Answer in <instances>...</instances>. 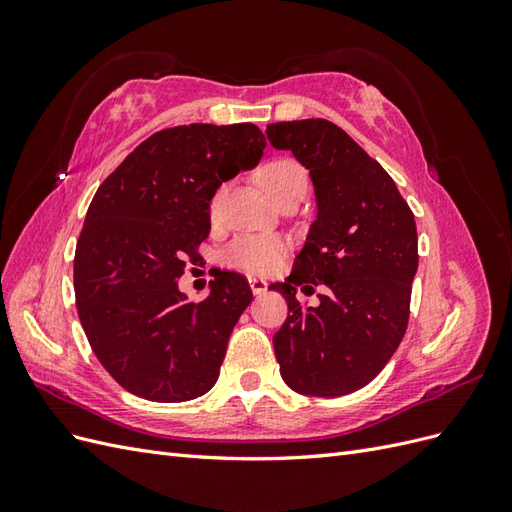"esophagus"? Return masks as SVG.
<instances>
[{
	"mask_svg": "<svg viewBox=\"0 0 512 512\" xmlns=\"http://www.w3.org/2000/svg\"><path fill=\"white\" fill-rule=\"evenodd\" d=\"M267 286H269V284H267L265 280H260V277H250V288H252V292L256 294V297H258V294L265 292Z\"/></svg>",
	"mask_w": 512,
	"mask_h": 512,
	"instance_id": "obj_1",
	"label": "esophagus"
}]
</instances>
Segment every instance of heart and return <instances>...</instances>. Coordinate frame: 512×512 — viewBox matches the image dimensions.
Listing matches in <instances>:
<instances>
[{
    "label": "heart",
    "instance_id": "b5f03b06",
    "mask_svg": "<svg viewBox=\"0 0 512 512\" xmlns=\"http://www.w3.org/2000/svg\"><path fill=\"white\" fill-rule=\"evenodd\" d=\"M260 185L265 192L280 203L286 196L305 192L309 175L301 162H297L290 156H277L267 160L258 170ZM226 196V183L218 185L215 192L209 198V215L215 220L220 215L222 203ZM286 254V241L273 235H243L232 241L224 254L222 260L228 267L243 269L250 273H269L277 265H280Z\"/></svg>",
    "mask_w": 512,
    "mask_h": 512
}]
</instances>
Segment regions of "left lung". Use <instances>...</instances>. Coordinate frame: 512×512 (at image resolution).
<instances>
[{
	"label": "left lung",
	"mask_w": 512,
	"mask_h": 512,
	"mask_svg": "<svg viewBox=\"0 0 512 512\" xmlns=\"http://www.w3.org/2000/svg\"><path fill=\"white\" fill-rule=\"evenodd\" d=\"M273 147L294 153L314 181L318 220L280 290L288 318L273 335L282 378L301 395L363 389L389 363L408 329L418 267L414 213L391 175L327 119L267 126ZM324 285L316 308L296 286Z\"/></svg>",
	"instance_id": "8db88e82"
}]
</instances>
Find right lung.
I'll return each instance as SVG.
<instances>
[{
  "mask_svg": "<svg viewBox=\"0 0 512 512\" xmlns=\"http://www.w3.org/2000/svg\"><path fill=\"white\" fill-rule=\"evenodd\" d=\"M267 141L254 123H190L151 134L98 188L74 254L76 307L89 346L128 393L188 401L220 376L252 301L235 271L188 301L177 282L209 237V198L252 168Z\"/></svg>",
  "mask_w": 512,
  "mask_h": 512,
  "instance_id": "right-lung-1",
  "label": "right lung"
}]
</instances>
